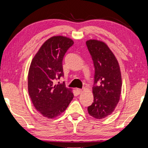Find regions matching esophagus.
Masks as SVG:
<instances>
[{
  "label": "esophagus",
  "mask_w": 148,
  "mask_h": 148,
  "mask_svg": "<svg viewBox=\"0 0 148 148\" xmlns=\"http://www.w3.org/2000/svg\"><path fill=\"white\" fill-rule=\"evenodd\" d=\"M76 92L79 95V94H80V93L82 92V89H80V88H77L76 89Z\"/></svg>",
  "instance_id": "1"
}]
</instances>
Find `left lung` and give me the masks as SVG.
Masks as SVG:
<instances>
[{
    "mask_svg": "<svg viewBox=\"0 0 148 148\" xmlns=\"http://www.w3.org/2000/svg\"><path fill=\"white\" fill-rule=\"evenodd\" d=\"M86 44L95 67L94 101L88 111L93 117L101 119L113 113L119 101L121 75L115 56L105 43L88 40Z\"/></svg>",
    "mask_w": 148,
    "mask_h": 148,
    "instance_id": "1",
    "label": "left lung"
}]
</instances>
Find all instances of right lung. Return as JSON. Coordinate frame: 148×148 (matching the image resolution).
Segmentation results:
<instances>
[{
  "label": "right lung",
  "mask_w": 148,
  "mask_h": 148,
  "mask_svg": "<svg viewBox=\"0 0 148 148\" xmlns=\"http://www.w3.org/2000/svg\"><path fill=\"white\" fill-rule=\"evenodd\" d=\"M74 41L54 36L42 45L33 58L28 74V91L33 105L45 117L52 119L66 109L74 95L65 83L56 84L64 76L62 61Z\"/></svg>",
  "instance_id": "obj_1"
}]
</instances>
